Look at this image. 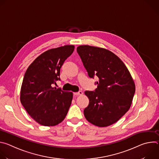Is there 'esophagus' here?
<instances>
[{
  "label": "esophagus",
  "mask_w": 159,
  "mask_h": 159,
  "mask_svg": "<svg viewBox=\"0 0 159 159\" xmlns=\"http://www.w3.org/2000/svg\"><path fill=\"white\" fill-rule=\"evenodd\" d=\"M74 96H82L83 94V93L82 91H79L78 93H74Z\"/></svg>",
  "instance_id": "34e87169"
}]
</instances>
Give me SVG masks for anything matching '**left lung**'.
I'll use <instances>...</instances> for the list:
<instances>
[{
    "mask_svg": "<svg viewBox=\"0 0 159 159\" xmlns=\"http://www.w3.org/2000/svg\"><path fill=\"white\" fill-rule=\"evenodd\" d=\"M77 52L89 77L99 78L95 91L85 92L89 99L85 118L99 127L115 123L129 110L134 94L129 70L118 56L105 48L81 45Z\"/></svg>",
    "mask_w": 159,
    "mask_h": 159,
    "instance_id": "8db88e82",
    "label": "left lung"
}]
</instances>
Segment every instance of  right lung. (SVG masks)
Returning <instances> with one entry per match:
<instances>
[{
	"label": "right lung",
	"instance_id": "obj_1",
	"mask_svg": "<svg viewBox=\"0 0 159 159\" xmlns=\"http://www.w3.org/2000/svg\"><path fill=\"white\" fill-rule=\"evenodd\" d=\"M74 48V45H65L44 52L32 62L25 74L20 101L30 116L39 125H57L69 111L73 93L52 86L60 80V68Z\"/></svg>",
	"mask_w": 159,
	"mask_h": 159
}]
</instances>
